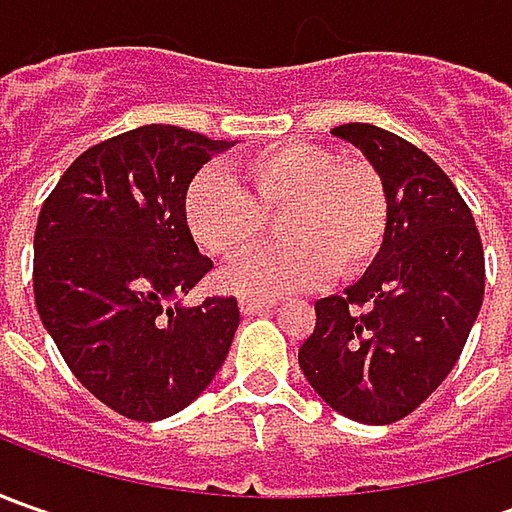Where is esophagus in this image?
I'll return each instance as SVG.
<instances>
[{
	"label": "esophagus",
	"mask_w": 512,
	"mask_h": 512,
	"mask_svg": "<svg viewBox=\"0 0 512 512\" xmlns=\"http://www.w3.org/2000/svg\"><path fill=\"white\" fill-rule=\"evenodd\" d=\"M267 307H273V299H250V296H242V299H239V310H242L245 316H256V313H262Z\"/></svg>",
	"instance_id": "obj_1"
}]
</instances>
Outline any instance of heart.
I'll return each mask as SVG.
<instances>
[{"mask_svg": "<svg viewBox=\"0 0 512 512\" xmlns=\"http://www.w3.org/2000/svg\"><path fill=\"white\" fill-rule=\"evenodd\" d=\"M276 210L273 245L222 270V285L270 299L319 285L327 273L350 279L370 265L390 227L382 176L362 159H333L316 145H276L239 162L236 176L205 168L185 193V222L213 256L253 245Z\"/></svg>", "mask_w": 512, "mask_h": 512, "instance_id": "b5f03b06", "label": "heart"}]
</instances>
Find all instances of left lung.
<instances>
[{
  "mask_svg": "<svg viewBox=\"0 0 512 512\" xmlns=\"http://www.w3.org/2000/svg\"><path fill=\"white\" fill-rule=\"evenodd\" d=\"M330 133L382 176L390 227L362 279L316 302L299 367L336 413L393 424L462 356L484 299L482 239L459 190L424 150L364 122Z\"/></svg>",
  "mask_w": 512,
  "mask_h": 512,
  "instance_id": "8db88e82",
  "label": "left lung"
}]
</instances>
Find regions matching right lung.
Masks as SVG:
<instances>
[{
	"label": "right lung",
	"mask_w": 512,
	"mask_h": 512,
	"mask_svg": "<svg viewBox=\"0 0 512 512\" xmlns=\"http://www.w3.org/2000/svg\"><path fill=\"white\" fill-rule=\"evenodd\" d=\"M227 148L176 125L128 130L85 150L36 222L39 319L70 373L136 422L193 402L239 327L236 299L182 302L213 267L185 222L187 185Z\"/></svg>",
	"instance_id": "right-lung-1"
}]
</instances>
